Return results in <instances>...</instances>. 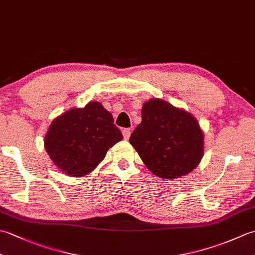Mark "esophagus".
I'll return each instance as SVG.
<instances>
[{
  "mask_svg": "<svg viewBox=\"0 0 255 255\" xmlns=\"http://www.w3.org/2000/svg\"><path fill=\"white\" fill-rule=\"evenodd\" d=\"M130 134H131V129L130 128H125L124 130H123V136H124V138L126 139V140L129 139V137H130Z\"/></svg>",
  "mask_w": 255,
  "mask_h": 255,
  "instance_id": "obj_1",
  "label": "esophagus"
}]
</instances>
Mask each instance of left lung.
<instances>
[{
	"label": "left lung",
	"mask_w": 255,
	"mask_h": 255,
	"mask_svg": "<svg viewBox=\"0 0 255 255\" xmlns=\"http://www.w3.org/2000/svg\"><path fill=\"white\" fill-rule=\"evenodd\" d=\"M142 121L129 142L144 165L161 178L188 174L204 155V133L192 114L160 99L145 102Z\"/></svg>",
	"instance_id": "1"
}]
</instances>
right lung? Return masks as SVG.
Listing matches in <instances>:
<instances>
[{"label":"right lung","instance_id":"1","mask_svg":"<svg viewBox=\"0 0 255 255\" xmlns=\"http://www.w3.org/2000/svg\"><path fill=\"white\" fill-rule=\"evenodd\" d=\"M123 134L112 114L101 103L90 102L52 121L45 137V149L55 165L70 176H84L105 158Z\"/></svg>","mask_w":255,"mask_h":255}]
</instances>
